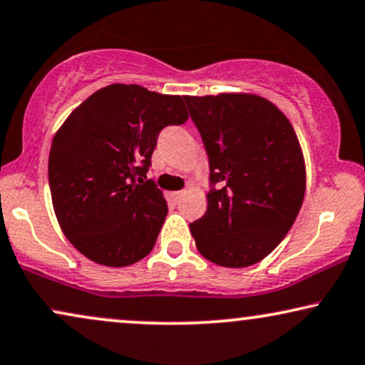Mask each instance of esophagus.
<instances>
[{"mask_svg":"<svg viewBox=\"0 0 365 365\" xmlns=\"http://www.w3.org/2000/svg\"><path fill=\"white\" fill-rule=\"evenodd\" d=\"M182 196H184V191H174V192H173L174 200H181Z\"/></svg>","mask_w":365,"mask_h":365,"instance_id":"1","label":"esophagus"}]
</instances>
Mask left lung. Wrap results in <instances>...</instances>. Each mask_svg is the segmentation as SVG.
I'll return each instance as SVG.
<instances>
[{
	"label": "left lung",
	"instance_id": "1",
	"mask_svg": "<svg viewBox=\"0 0 365 365\" xmlns=\"http://www.w3.org/2000/svg\"><path fill=\"white\" fill-rule=\"evenodd\" d=\"M184 98L216 184L205 216L189 225L197 252L226 268L262 262L304 202L305 159L295 130L275 103L255 93Z\"/></svg>",
	"mask_w": 365,
	"mask_h": 365
}]
</instances>
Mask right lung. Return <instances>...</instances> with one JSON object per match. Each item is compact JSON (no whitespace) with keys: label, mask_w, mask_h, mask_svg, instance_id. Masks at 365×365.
<instances>
[{"label":"right lung","mask_w":365,"mask_h":365,"mask_svg":"<svg viewBox=\"0 0 365 365\" xmlns=\"http://www.w3.org/2000/svg\"><path fill=\"white\" fill-rule=\"evenodd\" d=\"M187 117L181 96L112 83L56 130L48 158L51 202L61 231L83 257L120 268L150 253L168 205L145 173L159 132Z\"/></svg>","instance_id":"add662e5"}]
</instances>
